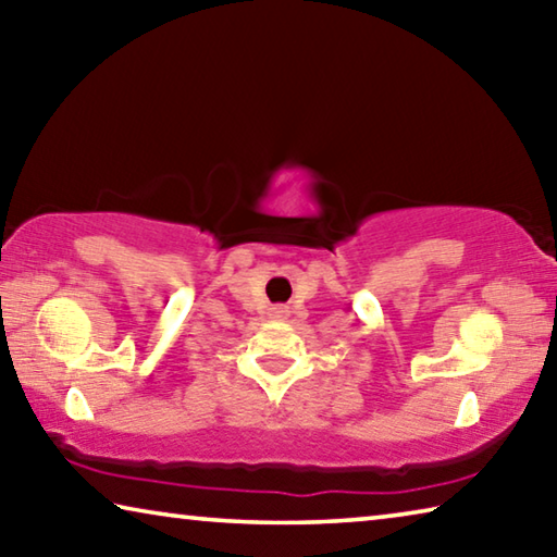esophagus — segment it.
<instances>
[{
	"mask_svg": "<svg viewBox=\"0 0 557 557\" xmlns=\"http://www.w3.org/2000/svg\"><path fill=\"white\" fill-rule=\"evenodd\" d=\"M289 314V309L287 307H277V309H272V317L275 319H285Z\"/></svg>",
	"mask_w": 557,
	"mask_h": 557,
	"instance_id": "1",
	"label": "esophagus"
}]
</instances>
